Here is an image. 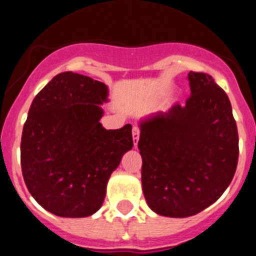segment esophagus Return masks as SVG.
<instances>
[{
  "label": "esophagus",
  "mask_w": 256,
  "mask_h": 256,
  "mask_svg": "<svg viewBox=\"0 0 256 256\" xmlns=\"http://www.w3.org/2000/svg\"><path fill=\"white\" fill-rule=\"evenodd\" d=\"M132 134H133V144H134V146H137V144H138V138H140V128H138V126H133Z\"/></svg>",
  "instance_id": "1"
}]
</instances>
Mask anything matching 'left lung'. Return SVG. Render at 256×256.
I'll return each instance as SVG.
<instances>
[{
  "label": "left lung",
  "mask_w": 256,
  "mask_h": 256,
  "mask_svg": "<svg viewBox=\"0 0 256 256\" xmlns=\"http://www.w3.org/2000/svg\"><path fill=\"white\" fill-rule=\"evenodd\" d=\"M191 96L140 123L142 190L151 210L186 218L216 202L238 162V133L226 92L205 73H188Z\"/></svg>",
  "instance_id": "obj_1"
}]
</instances>
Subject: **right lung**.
Returning a JSON list of instances; mask_svg holds the SVG:
<instances>
[{
    "instance_id": "1",
    "label": "right lung",
    "mask_w": 256,
    "mask_h": 256,
    "mask_svg": "<svg viewBox=\"0 0 256 256\" xmlns=\"http://www.w3.org/2000/svg\"><path fill=\"white\" fill-rule=\"evenodd\" d=\"M106 101L105 83L65 72L32 102L20 144L22 177L34 200L55 216L94 214L108 178L133 148L130 124L108 130L100 123Z\"/></svg>"
}]
</instances>
